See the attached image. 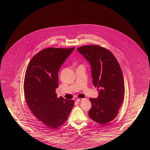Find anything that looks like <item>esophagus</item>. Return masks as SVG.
<instances>
[{
    "label": "esophagus",
    "instance_id": "1",
    "mask_svg": "<svg viewBox=\"0 0 150 150\" xmlns=\"http://www.w3.org/2000/svg\"><path fill=\"white\" fill-rule=\"evenodd\" d=\"M83 100H84V98H78V99H77V100H76V101L79 102L82 101Z\"/></svg>",
    "mask_w": 150,
    "mask_h": 150
}]
</instances>
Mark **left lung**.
<instances>
[{"mask_svg": "<svg viewBox=\"0 0 150 150\" xmlns=\"http://www.w3.org/2000/svg\"><path fill=\"white\" fill-rule=\"evenodd\" d=\"M91 65L93 84L97 87V98L89 100L88 114L93 121L105 125L118 114L124 96V81L120 66L112 53L98 45L77 49Z\"/></svg>", "mask_w": 150, "mask_h": 150, "instance_id": "left-lung-1", "label": "left lung"}]
</instances>
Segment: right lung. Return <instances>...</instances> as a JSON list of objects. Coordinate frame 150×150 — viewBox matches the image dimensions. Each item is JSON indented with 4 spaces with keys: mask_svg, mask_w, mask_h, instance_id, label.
<instances>
[{
    "mask_svg": "<svg viewBox=\"0 0 150 150\" xmlns=\"http://www.w3.org/2000/svg\"><path fill=\"white\" fill-rule=\"evenodd\" d=\"M75 49L47 48L38 53L27 67L23 84L25 100L36 117L50 129L64 124L74 105V100L57 98L58 72Z\"/></svg>",
    "mask_w": 150,
    "mask_h": 150,
    "instance_id": "1",
    "label": "right lung"
}]
</instances>
